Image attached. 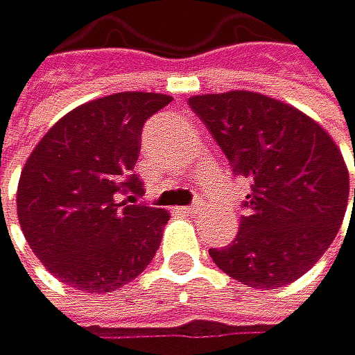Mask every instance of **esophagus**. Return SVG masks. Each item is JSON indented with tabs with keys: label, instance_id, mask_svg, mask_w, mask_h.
<instances>
[{
	"label": "esophagus",
	"instance_id": "esophagus-1",
	"mask_svg": "<svg viewBox=\"0 0 355 355\" xmlns=\"http://www.w3.org/2000/svg\"><path fill=\"white\" fill-rule=\"evenodd\" d=\"M180 211H182V213H187V215H198V213L202 211V206H200V204H191V206H182Z\"/></svg>",
	"mask_w": 355,
	"mask_h": 355
}]
</instances>
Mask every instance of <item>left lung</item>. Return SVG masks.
Segmentation results:
<instances>
[{"label": "left lung", "instance_id": "1", "mask_svg": "<svg viewBox=\"0 0 355 355\" xmlns=\"http://www.w3.org/2000/svg\"><path fill=\"white\" fill-rule=\"evenodd\" d=\"M189 105L235 175L252 182L237 239L211 248L215 266L261 290L303 277L329 248L347 211L349 173L336 142L296 107L257 92L204 94Z\"/></svg>", "mask_w": 355, "mask_h": 355}]
</instances>
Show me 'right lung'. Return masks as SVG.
<instances>
[{
    "instance_id": "add662e5",
    "label": "right lung",
    "mask_w": 355,
    "mask_h": 355,
    "mask_svg": "<svg viewBox=\"0 0 355 355\" xmlns=\"http://www.w3.org/2000/svg\"><path fill=\"white\" fill-rule=\"evenodd\" d=\"M166 94L120 92L65 114L26 160L17 215L52 275L83 292H114L151 263L168 213L134 204L144 123ZM129 194L126 200L120 197Z\"/></svg>"
}]
</instances>
